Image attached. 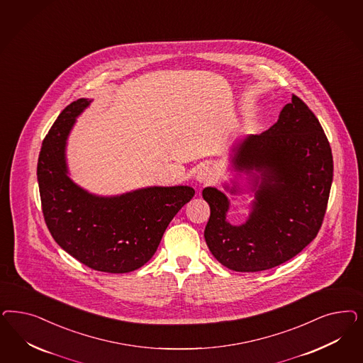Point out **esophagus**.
I'll list each match as a JSON object with an SVG mask.
<instances>
[{
    "mask_svg": "<svg viewBox=\"0 0 363 363\" xmlns=\"http://www.w3.org/2000/svg\"><path fill=\"white\" fill-rule=\"evenodd\" d=\"M196 179L201 184H210L215 180V171L211 167H203L200 168Z\"/></svg>",
    "mask_w": 363,
    "mask_h": 363,
    "instance_id": "esophagus-1",
    "label": "esophagus"
}]
</instances>
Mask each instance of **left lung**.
Returning <instances> with one entry per match:
<instances>
[{
    "label": "left lung",
    "mask_w": 363,
    "mask_h": 363,
    "mask_svg": "<svg viewBox=\"0 0 363 363\" xmlns=\"http://www.w3.org/2000/svg\"><path fill=\"white\" fill-rule=\"evenodd\" d=\"M235 164L260 172L254 210L246 224L231 225L225 220V195L204 188L211 208L207 246L227 269L277 267L310 245L322 227L334 169L330 143L313 111L293 94L271 128L236 148Z\"/></svg>",
    "instance_id": "left-lung-1"
}]
</instances>
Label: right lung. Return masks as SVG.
<instances>
[{"instance_id":"add662e5","label":"right lung","mask_w":363,"mask_h":363,"mask_svg":"<svg viewBox=\"0 0 363 363\" xmlns=\"http://www.w3.org/2000/svg\"><path fill=\"white\" fill-rule=\"evenodd\" d=\"M89 100L70 103L49 129L37 163L41 208L48 230L62 250L89 269L123 274L144 266L164 231L194 198L186 186L150 187L99 198L77 187L65 165V140Z\"/></svg>"}]
</instances>
